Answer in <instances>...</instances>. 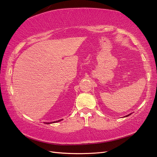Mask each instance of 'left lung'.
<instances>
[{"mask_svg": "<svg viewBox=\"0 0 157 157\" xmlns=\"http://www.w3.org/2000/svg\"><path fill=\"white\" fill-rule=\"evenodd\" d=\"M131 114H132V113H131ZM131 114H129V115H126V117H128V116H129V115H131Z\"/></svg>", "mask_w": 157, "mask_h": 157, "instance_id": "8db88e82", "label": "left lung"}]
</instances>
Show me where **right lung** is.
<instances>
[{
    "instance_id": "right-lung-1",
    "label": "right lung",
    "mask_w": 157,
    "mask_h": 157,
    "mask_svg": "<svg viewBox=\"0 0 157 157\" xmlns=\"http://www.w3.org/2000/svg\"><path fill=\"white\" fill-rule=\"evenodd\" d=\"M62 119H60V120H58V121H53V122H47V123H44L46 124H53V123H56V122H58V121H60Z\"/></svg>"
}]
</instances>
